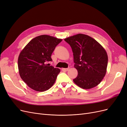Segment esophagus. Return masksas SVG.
<instances>
[{"label":"esophagus","instance_id":"34e87169","mask_svg":"<svg viewBox=\"0 0 127 127\" xmlns=\"http://www.w3.org/2000/svg\"><path fill=\"white\" fill-rule=\"evenodd\" d=\"M62 69H63V70H64V71H67L68 69H69V68H62Z\"/></svg>","mask_w":127,"mask_h":127}]
</instances>
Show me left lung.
Returning a JSON list of instances; mask_svg holds the SVG:
<instances>
[{"label":"left lung","instance_id":"1","mask_svg":"<svg viewBox=\"0 0 127 127\" xmlns=\"http://www.w3.org/2000/svg\"><path fill=\"white\" fill-rule=\"evenodd\" d=\"M73 53L74 67L78 75L73 82L83 89L95 87L107 72V52L95 39L88 35L78 34L64 39Z\"/></svg>","mask_w":127,"mask_h":127}]
</instances>
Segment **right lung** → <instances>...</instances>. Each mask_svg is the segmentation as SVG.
<instances>
[{"mask_svg":"<svg viewBox=\"0 0 127 127\" xmlns=\"http://www.w3.org/2000/svg\"><path fill=\"white\" fill-rule=\"evenodd\" d=\"M62 39L42 35L32 39L20 52L18 59L19 75L24 82L36 91L43 92L54 84L61 70L47 62Z\"/></svg>","mask_w":127,"mask_h":127,"instance_id":"obj_1","label":"right lung"}]
</instances>
